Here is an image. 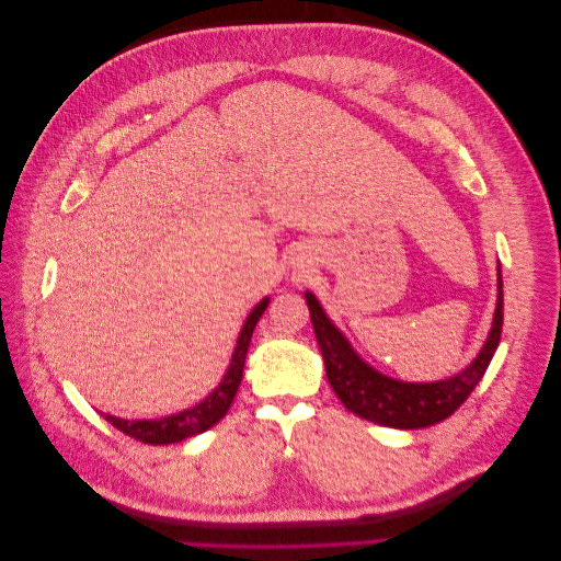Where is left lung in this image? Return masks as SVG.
Masks as SVG:
<instances>
[{
  "label": "left lung",
  "mask_w": 561,
  "mask_h": 561,
  "mask_svg": "<svg viewBox=\"0 0 561 561\" xmlns=\"http://www.w3.org/2000/svg\"><path fill=\"white\" fill-rule=\"evenodd\" d=\"M309 304V313L313 322V332L318 346L325 360L328 381L336 398L344 402L348 412L358 414L371 423L388 428H426L433 423L445 421L461 407L468 396L484 377V371L494 358L501 342L503 330V276L499 266V297L494 322L482 351L463 371L456 377L431 381V383H412L390 379L375 367H369L358 353L353 351L348 339L334 328V322L322 311L318 299L311 293H304Z\"/></svg>",
  "instance_id": "8db88e82"
}]
</instances>
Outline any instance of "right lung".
Returning <instances> with one entry per match:
<instances>
[{
	"mask_svg": "<svg viewBox=\"0 0 561 561\" xmlns=\"http://www.w3.org/2000/svg\"><path fill=\"white\" fill-rule=\"evenodd\" d=\"M266 307H268V297H264L257 307L252 309V313L245 318L243 330L239 334V342H236V348L231 355L227 375L206 400H201L198 404L190 407V410L163 416V419L130 421V419H118L112 414H103V416L112 423L114 428H118L135 439H140V443H145V445H173V443H182V439H186V437H194L203 431L213 428L215 423L229 412V407L236 398V390H239V386H241L250 339H252L254 325H257V320L262 318Z\"/></svg>",
	"mask_w": 561,
	"mask_h": 561,
	"instance_id": "right-lung-1",
	"label": "right lung"
}]
</instances>
